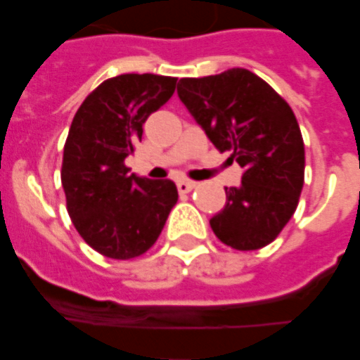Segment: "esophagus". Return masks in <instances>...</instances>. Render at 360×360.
<instances>
[{
  "label": "esophagus",
  "instance_id": "1",
  "mask_svg": "<svg viewBox=\"0 0 360 360\" xmlns=\"http://www.w3.org/2000/svg\"><path fill=\"white\" fill-rule=\"evenodd\" d=\"M195 186L198 184H195V182H190V180H178L176 188H178V192L180 193H188V192H192Z\"/></svg>",
  "mask_w": 360,
  "mask_h": 360
}]
</instances>
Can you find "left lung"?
I'll return each mask as SVG.
<instances>
[{
  "label": "left lung",
  "instance_id": "obj_1",
  "mask_svg": "<svg viewBox=\"0 0 360 360\" xmlns=\"http://www.w3.org/2000/svg\"><path fill=\"white\" fill-rule=\"evenodd\" d=\"M178 96L209 141L244 168L209 221L213 233L234 250L264 248L289 223L304 184V141L290 106L242 68L180 79Z\"/></svg>",
  "mask_w": 360,
  "mask_h": 360
}]
</instances>
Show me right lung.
Listing matches in <instances>:
<instances>
[{
    "label": "right lung",
    "instance_id": "add662e5",
    "mask_svg": "<svg viewBox=\"0 0 360 360\" xmlns=\"http://www.w3.org/2000/svg\"><path fill=\"white\" fill-rule=\"evenodd\" d=\"M176 77L126 73L106 79L79 106L63 147L62 186L81 238L112 259L145 254L178 201L172 180H149L124 165L145 120L172 96Z\"/></svg>",
    "mask_w": 360,
    "mask_h": 360
}]
</instances>
